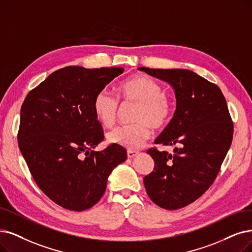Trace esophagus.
I'll use <instances>...</instances> for the list:
<instances>
[{
  "mask_svg": "<svg viewBox=\"0 0 252 252\" xmlns=\"http://www.w3.org/2000/svg\"><path fill=\"white\" fill-rule=\"evenodd\" d=\"M137 154H138V152H136V151H132V150H128V151H127V157H128V158H133V157H135Z\"/></svg>",
  "mask_w": 252,
  "mask_h": 252,
  "instance_id": "1",
  "label": "esophagus"
}]
</instances>
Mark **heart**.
<instances>
[{
    "label": "heart",
    "mask_w": 252,
    "mask_h": 252,
    "mask_svg": "<svg viewBox=\"0 0 252 252\" xmlns=\"http://www.w3.org/2000/svg\"><path fill=\"white\" fill-rule=\"evenodd\" d=\"M119 98L124 103H135L134 124L120 125L108 131L106 138L110 144L137 150L152 134V127L162 129L170 122L174 112L173 98L162 91L155 79L146 75L130 77L119 88ZM95 116L104 126H112L119 113V99L108 89L96 94L93 102Z\"/></svg>",
    "instance_id": "b5f03b06"
}]
</instances>
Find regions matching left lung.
<instances>
[{
  "mask_svg": "<svg viewBox=\"0 0 252 252\" xmlns=\"http://www.w3.org/2000/svg\"><path fill=\"white\" fill-rule=\"evenodd\" d=\"M146 73L175 89L177 108L155 144L177 147L174 154L153 147L147 151L155 161L144 178L149 197L166 210L193 203L215 181L234 134L225 98L219 87L186 69H151Z\"/></svg>",
  "mask_w": 252,
  "mask_h": 252,
  "instance_id": "8db88e82",
  "label": "left lung"
}]
</instances>
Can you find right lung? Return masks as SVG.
<instances>
[{"label": "right lung", "instance_id": "right-lung-1", "mask_svg": "<svg viewBox=\"0 0 252 252\" xmlns=\"http://www.w3.org/2000/svg\"><path fill=\"white\" fill-rule=\"evenodd\" d=\"M123 71L118 67L68 66L53 72L25 98L19 150L38 187L64 209L93 207L103 195L114 167L127 159L126 150L114 144L93 151L104 139L94 98Z\"/></svg>", "mask_w": 252, "mask_h": 252}]
</instances>
